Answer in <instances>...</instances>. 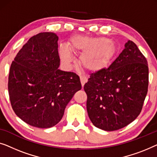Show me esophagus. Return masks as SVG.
Returning <instances> with one entry per match:
<instances>
[{
    "instance_id": "1",
    "label": "esophagus",
    "mask_w": 157,
    "mask_h": 157,
    "mask_svg": "<svg viewBox=\"0 0 157 157\" xmlns=\"http://www.w3.org/2000/svg\"><path fill=\"white\" fill-rule=\"evenodd\" d=\"M79 78H80V82H81V84H82V86H83L85 85V84L87 82V78H86L85 76H84V75H81L80 77H79Z\"/></svg>"
}]
</instances>
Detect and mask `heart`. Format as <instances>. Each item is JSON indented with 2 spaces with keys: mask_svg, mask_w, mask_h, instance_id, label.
I'll return each mask as SVG.
<instances>
[{
  "mask_svg": "<svg viewBox=\"0 0 157 157\" xmlns=\"http://www.w3.org/2000/svg\"><path fill=\"white\" fill-rule=\"evenodd\" d=\"M115 48L111 41L103 37L78 36L67 46H60L59 54L62 61L69 66L72 61L71 52H82L79 63L83 69L90 72H98L104 69L114 56Z\"/></svg>",
  "mask_w": 157,
  "mask_h": 157,
  "instance_id": "1",
  "label": "heart"
}]
</instances>
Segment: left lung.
Listing matches in <instances>:
<instances>
[{
    "mask_svg": "<svg viewBox=\"0 0 157 157\" xmlns=\"http://www.w3.org/2000/svg\"><path fill=\"white\" fill-rule=\"evenodd\" d=\"M148 85L147 59L134 42L128 40L109 67L92 73L84 85L92 124L114 131L133 122L142 111Z\"/></svg>",
    "mask_w": 157,
    "mask_h": 157,
    "instance_id": "obj_1",
    "label": "left lung"
}]
</instances>
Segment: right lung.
<instances>
[{
  "label": "right lung",
  "instance_id": "right-lung-1",
  "mask_svg": "<svg viewBox=\"0 0 157 157\" xmlns=\"http://www.w3.org/2000/svg\"><path fill=\"white\" fill-rule=\"evenodd\" d=\"M58 36L45 32L28 40L10 65L8 93L13 111L33 127L50 128L81 90L79 76L58 69Z\"/></svg>",
  "mask_w": 157,
  "mask_h": 157
}]
</instances>
